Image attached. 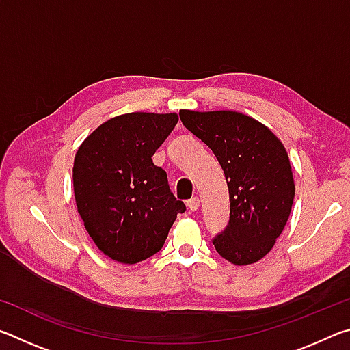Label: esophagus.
<instances>
[{"label": "esophagus", "instance_id": "34e87169", "mask_svg": "<svg viewBox=\"0 0 350 350\" xmlns=\"http://www.w3.org/2000/svg\"><path fill=\"white\" fill-rule=\"evenodd\" d=\"M187 205L191 211H196L200 205V200H199V198H191L189 200H187Z\"/></svg>", "mask_w": 350, "mask_h": 350}]
</instances>
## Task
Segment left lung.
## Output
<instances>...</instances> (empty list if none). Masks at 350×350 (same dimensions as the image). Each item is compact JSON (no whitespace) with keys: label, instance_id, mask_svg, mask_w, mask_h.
<instances>
[{"label":"left lung","instance_id":"left-lung-1","mask_svg":"<svg viewBox=\"0 0 350 350\" xmlns=\"http://www.w3.org/2000/svg\"><path fill=\"white\" fill-rule=\"evenodd\" d=\"M179 116L213 151L227 179L230 219L213 245L234 265L256 262L275 245L293 205L286 148L269 128L241 112L182 109Z\"/></svg>","mask_w":350,"mask_h":350}]
</instances>
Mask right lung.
<instances>
[{
  "label": "right lung",
  "instance_id": "obj_1",
  "mask_svg": "<svg viewBox=\"0 0 350 350\" xmlns=\"http://www.w3.org/2000/svg\"><path fill=\"white\" fill-rule=\"evenodd\" d=\"M176 114L131 112L111 118L83 142L74 161V193L96 245L111 259L137 264L165 244L187 210L152 156L173 131Z\"/></svg>",
  "mask_w": 350,
  "mask_h": 350
}]
</instances>
